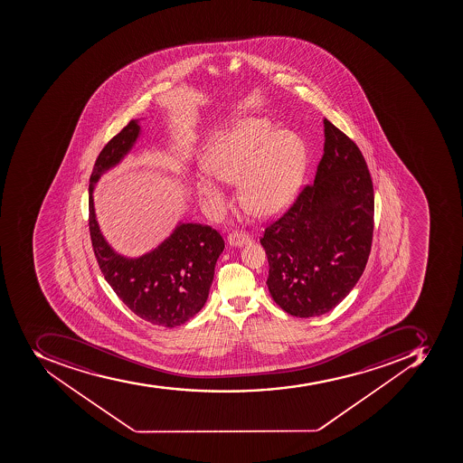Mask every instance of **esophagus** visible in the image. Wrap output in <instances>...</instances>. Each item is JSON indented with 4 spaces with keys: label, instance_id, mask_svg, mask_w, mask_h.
Wrapping results in <instances>:
<instances>
[{
    "label": "esophagus",
    "instance_id": "34e87169",
    "mask_svg": "<svg viewBox=\"0 0 463 463\" xmlns=\"http://www.w3.org/2000/svg\"><path fill=\"white\" fill-rule=\"evenodd\" d=\"M249 241H250V236L245 233V232H233V233H230L229 237H227V243L232 248H241V246H245Z\"/></svg>",
    "mask_w": 463,
    "mask_h": 463
}]
</instances>
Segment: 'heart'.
<instances>
[{
	"instance_id": "1",
	"label": "heart",
	"mask_w": 463,
	"mask_h": 463,
	"mask_svg": "<svg viewBox=\"0 0 463 463\" xmlns=\"http://www.w3.org/2000/svg\"><path fill=\"white\" fill-rule=\"evenodd\" d=\"M203 165L207 174L196 176V191L213 210L226 205L217 176L241 182V200L252 214L272 217L291 203L300 186L306 147L298 134L277 129L268 118H241L208 139Z\"/></svg>"
}]
</instances>
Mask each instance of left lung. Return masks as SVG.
<instances>
[{
	"label": "left lung",
	"mask_w": 463,
	"mask_h": 463,
	"mask_svg": "<svg viewBox=\"0 0 463 463\" xmlns=\"http://www.w3.org/2000/svg\"><path fill=\"white\" fill-rule=\"evenodd\" d=\"M325 147L315 182L265 229L267 286L296 317L325 315L350 294L364 272L374 227V192L367 163L353 139L324 119Z\"/></svg>",
	"instance_id": "8db88e82"
}]
</instances>
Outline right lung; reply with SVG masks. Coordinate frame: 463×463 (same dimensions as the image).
Returning a JSON list of instances; mask_svg holds the SVG:
<instances>
[{"instance_id":"add662e5","label":"right lung","mask_w":463,"mask_h":463,"mask_svg":"<svg viewBox=\"0 0 463 463\" xmlns=\"http://www.w3.org/2000/svg\"><path fill=\"white\" fill-rule=\"evenodd\" d=\"M139 132L138 120H129L96 158L89 184L91 245L106 281L132 312L150 324L175 327L205 305L224 241L210 226L179 222L162 245L139 258H125L110 248L94 214V184L128 155Z\"/></svg>"}]
</instances>
